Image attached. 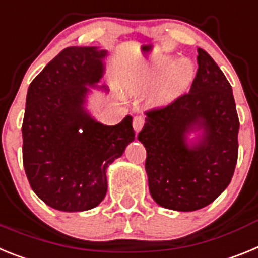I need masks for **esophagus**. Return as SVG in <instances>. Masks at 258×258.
<instances>
[{"instance_id":"esophagus-1","label":"esophagus","mask_w":258,"mask_h":258,"mask_svg":"<svg viewBox=\"0 0 258 258\" xmlns=\"http://www.w3.org/2000/svg\"><path fill=\"white\" fill-rule=\"evenodd\" d=\"M132 124H134V130H135L136 134H139V132L142 131L143 126H144V118L143 116H135Z\"/></svg>"}]
</instances>
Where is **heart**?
<instances>
[{"mask_svg":"<svg viewBox=\"0 0 258 258\" xmlns=\"http://www.w3.org/2000/svg\"><path fill=\"white\" fill-rule=\"evenodd\" d=\"M194 76V66L185 58L174 61L169 54L153 53L135 64L123 91L127 96H139L152 89L149 104L154 107L166 106L191 86Z\"/></svg>","mask_w":258,"mask_h":258,"instance_id":"b5f03b06","label":"heart"}]
</instances>
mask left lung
Masks as SVG:
<instances>
[{
	"instance_id": "obj_1",
	"label": "left lung",
	"mask_w": 258,
	"mask_h": 258,
	"mask_svg": "<svg viewBox=\"0 0 258 258\" xmlns=\"http://www.w3.org/2000/svg\"><path fill=\"white\" fill-rule=\"evenodd\" d=\"M197 53L199 69L189 92L169 106L148 111L138 135L147 149L153 200L178 212L212 204L230 184L237 161L239 118L232 88L207 51L199 48Z\"/></svg>"
}]
</instances>
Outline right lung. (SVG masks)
<instances>
[{
	"mask_svg": "<svg viewBox=\"0 0 258 258\" xmlns=\"http://www.w3.org/2000/svg\"><path fill=\"white\" fill-rule=\"evenodd\" d=\"M109 51L70 46L51 59L28 87L22 135L31 188L61 212H84L104 200L106 170L135 140L132 116L106 126L87 109L105 74Z\"/></svg>",
	"mask_w": 258,
	"mask_h": 258,
	"instance_id": "obj_1",
	"label": "right lung"
}]
</instances>
